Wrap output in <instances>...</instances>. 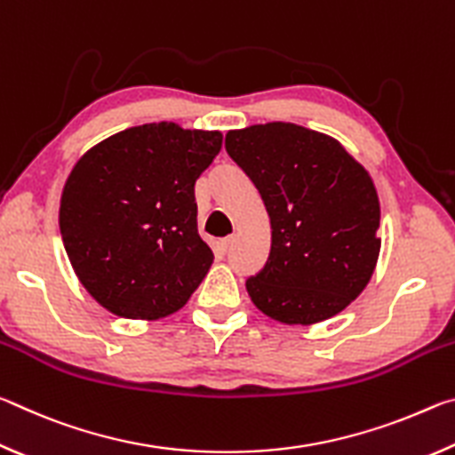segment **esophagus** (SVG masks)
Instances as JSON below:
<instances>
[{"label": "esophagus", "mask_w": 455, "mask_h": 455, "mask_svg": "<svg viewBox=\"0 0 455 455\" xmlns=\"http://www.w3.org/2000/svg\"><path fill=\"white\" fill-rule=\"evenodd\" d=\"M233 241H235V236L220 238V241L217 243V251L220 252V255H225V252H228V249H230V244H233Z\"/></svg>", "instance_id": "1"}]
</instances>
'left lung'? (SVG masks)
<instances>
[{
    "label": "left lung",
    "mask_w": 455,
    "mask_h": 455,
    "mask_svg": "<svg viewBox=\"0 0 455 455\" xmlns=\"http://www.w3.org/2000/svg\"><path fill=\"white\" fill-rule=\"evenodd\" d=\"M225 148L271 217V252L246 279L252 303L289 325L341 313L379 257L371 176L335 138L291 122L230 130Z\"/></svg>",
    "instance_id": "obj_1"
}]
</instances>
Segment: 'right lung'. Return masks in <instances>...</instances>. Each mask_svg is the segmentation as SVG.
<instances>
[{
  "label": "right lung",
  "instance_id": "obj_1",
  "mask_svg": "<svg viewBox=\"0 0 455 455\" xmlns=\"http://www.w3.org/2000/svg\"><path fill=\"white\" fill-rule=\"evenodd\" d=\"M220 146V132L158 122L106 138L74 166L61 192V238L108 311L166 317L203 283L214 255L198 235L195 182Z\"/></svg>",
  "mask_w": 455,
  "mask_h": 455
}]
</instances>
